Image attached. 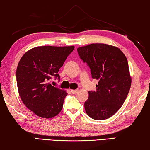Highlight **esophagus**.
I'll return each instance as SVG.
<instances>
[{
	"instance_id": "1",
	"label": "esophagus",
	"mask_w": 150,
	"mask_h": 150,
	"mask_svg": "<svg viewBox=\"0 0 150 150\" xmlns=\"http://www.w3.org/2000/svg\"><path fill=\"white\" fill-rule=\"evenodd\" d=\"M78 91H79L78 89H75V90H71V93L73 94H76V93L78 92Z\"/></svg>"
}]
</instances>
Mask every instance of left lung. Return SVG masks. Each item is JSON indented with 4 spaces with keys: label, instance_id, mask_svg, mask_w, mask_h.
I'll list each match as a JSON object with an SVG mask.
<instances>
[{
    "label": "left lung",
    "instance_id": "1",
    "mask_svg": "<svg viewBox=\"0 0 150 150\" xmlns=\"http://www.w3.org/2000/svg\"><path fill=\"white\" fill-rule=\"evenodd\" d=\"M78 54L98 80L96 91H88L85 102L87 115L94 120L111 117L122 106L131 87L128 60L115 46L92 44L77 48Z\"/></svg>",
    "mask_w": 150,
    "mask_h": 150
}]
</instances>
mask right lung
<instances>
[{
  "mask_svg": "<svg viewBox=\"0 0 150 150\" xmlns=\"http://www.w3.org/2000/svg\"><path fill=\"white\" fill-rule=\"evenodd\" d=\"M75 47L44 45L32 48L20 59L16 69L19 95L26 107L37 116L53 118L62 110L67 93L50 84L60 79L58 71Z\"/></svg>",
  "mask_w": 150,
  "mask_h": 150,
  "instance_id": "1",
  "label": "right lung"
}]
</instances>
